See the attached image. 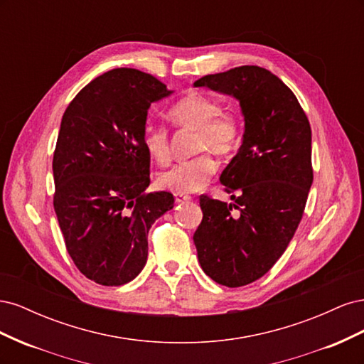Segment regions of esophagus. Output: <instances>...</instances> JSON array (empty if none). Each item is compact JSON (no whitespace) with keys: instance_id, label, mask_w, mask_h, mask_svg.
<instances>
[{"instance_id":"34e87169","label":"esophagus","mask_w":364,"mask_h":364,"mask_svg":"<svg viewBox=\"0 0 364 364\" xmlns=\"http://www.w3.org/2000/svg\"><path fill=\"white\" fill-rule=\"evenodd\" d=\"M174 199H176V203H186V202L191 200V196L182 194V193H176L174 194Z\"/></svg>"}]
</instances>
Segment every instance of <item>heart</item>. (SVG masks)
<instances>
[{
	"mask_svg": "<svg viewBox=\"0 0 364 364\" xmlns=\"http://www.w3.org/2000/svg\"><path fill=\"white\" fill-rule=\"evenodd\" d=\"M168 118L171 123L196 132L194 150L214 151L217 155H229L237 150L241 139V118L234 111H222V105L214 97L199 91H190L174 103ZM142 146L147 155L158 164L170 161V138L168 130L146 124L142 129ZM218 168L217 161L202 153L190 161L176 164L167 171L158 176V182L165 190L182 194H193L203 190Z\"/></svg>",
	"mask_w": 364,
	"mask_h": 364,
	"instance_id": "1",
	"label": "heart"
}]
</instances>
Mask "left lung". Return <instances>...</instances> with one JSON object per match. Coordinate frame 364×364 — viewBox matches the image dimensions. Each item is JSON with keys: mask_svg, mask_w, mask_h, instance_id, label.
I'll return each instance as SVG.
<instances>
[{"mask_svg": "<svg viewBox=\"0 0 364 364\" xmlns=\"http://www.w3.org/2000/svg\"><path fill=\"white\" fill-rule=\"evenodd\" d=\"M194 86L234 97L245 118L241 146L220 176L235 203L200 197L203 218L193 237L208 277L243 287L273 267L299 226L313 183L311 127L290 87L255 65Z\"/></svg>", "mask_w": 364, "mask_h": 364, "instance_id": "left-lung-1", "label": "left lung"}]
</instances>
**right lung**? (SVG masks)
<instances>
[{
	"mask_svg": "<svg viewBox=\"0 0 364 364\" xmlns=\"http://www.w3.org/2000/svg\"><path fill=\"white\" fill-rule=\"evenodd\" d=\"M171 94L150 74L117 68L87 83L62 117L54 211L77 269L100 285L138 277L149 229L173 208L171 193H146L150 156L142 146L150 105Z\"/></svg>",
	"mask_w": 364,
	"mask_h": 364,
	"instance_id": "1",
	"label": "right lung"
}]
</instances>
